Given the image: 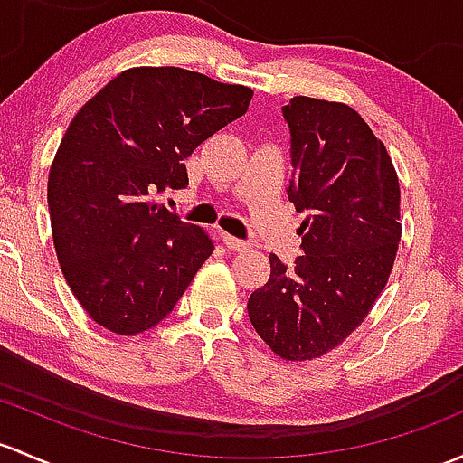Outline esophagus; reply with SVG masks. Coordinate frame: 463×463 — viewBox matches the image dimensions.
<instances>
[{"label": "esophagus", "mask_w": 463, "mask_h": 463, "mask_svg": "<svg viewBox=\"0 0 463 463\" xmlns=\"http://www.w3.org/2000/svg\"><path fill=\"white\" fill-rule=\"evenodd\" d=\"M223 244H226V248H231V250H248V248H250L248 241L237 240V237L232 235H223Z\"/></svg>", "instance_id": "34e87169"}]
</instances>
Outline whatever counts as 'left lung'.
Listing matches in <instances>:
<instances>
[{"label":"left lung","instance_id":"8db88e82","mask_svg":"<svg viewBox=\"0 0 463 463\" xmlns=\"http://www.w3.org/2000/svg\"><path fill=\"white\" fill-rule=\"evenodd\" d=\"M281 113L295 168L288 199L308 213L304 255L290 269L270 255L248 317L272 353L304 362L337 348L382 295L402 237L399 179L386 146L350 106L293 97Z\"/></svg>","mask_w":463,"mask_h":463}]
</instances>
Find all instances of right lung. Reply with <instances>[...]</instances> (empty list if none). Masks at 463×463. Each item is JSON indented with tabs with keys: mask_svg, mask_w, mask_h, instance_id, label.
Wrapping results in <instances>:
<instances>
[{
	"mask_svg": "<svg viewBox=\"0 0 463 463\" xmlns=\"http://www.w3.org/2000/svg\"><path fill=\"white\" fill-rule=\"evenodd\" d=\"M250 99L248 86L139 66L72 117L48 173L52 241L72 295L110 333L157 326L211 257L208 232L155 197L188 186L184 159Z\"/></svg>",
	"mask_w": 463,
	"mask_h": 463,
	"instance_id": "right-lung-1",
	"label": "right lung"
}]
</instances>
